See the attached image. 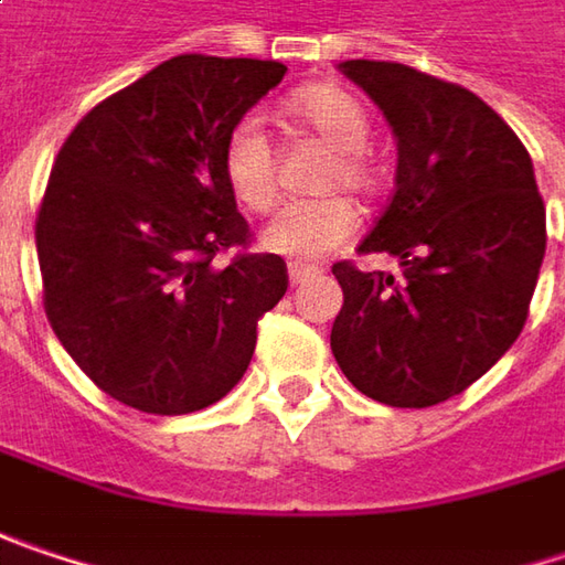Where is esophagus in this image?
<instances>
[{
	"label": "esophagus",
	"mask_w": 565,
	"mask_h": 565,
	"mask_svg": "<svg viewBox=\"0 0 565 565\" xmlns=\"http://www.w3.org/2000/svg\"><path fill=\"white\" fill-rule=\"evenodd\" d=\"M316 275H319V268H313V265H300V262H290V265H287V278H290V284L310 281Z\"/></svg>",
	"instance_id": "1"
}]
</instances>
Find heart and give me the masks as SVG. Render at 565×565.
I'll return each mask as SVG.
<instances>
[{
  "instance_id": "obj_1",
  "label": "heart",
  "mask_w": 565,
  "mask_h": 565,
  "mask_svg": "<svg viewBox=\"0 0 565 565\" xmlns=\"http://www.w3.org/2000/svg\"><path fill=\"white\" fill-rule=\"evenodd\" d=\"M297 115L303 117L316 134H322L332 147L335 159L326 172V188L345 184L351 191L371 188V162L364 147L371 140V120L364 115L361 102L335 85H313L303 88L294 102ZM223 179L230 191L249 207V211H268L278 194V175H275V147L258 115L239 117L223 143ZM358 230V211L349 198L329 194V198H310V201H287L262 230V246L278 252L287 258L313 262L322 258L342 243H349Z\"/></svg>"
}]
</instances>
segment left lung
Listing matches in <instances>:
<instances>
[{
    "label": "left lung",
    "mask_w": 565,
    "mask_h": 565,
    "mask_svg": "<svg viewBox=\"0 0 565 565\" xmlns=\"http://www.w3.org/2000/svg\"><path fill=\"white\" fill-rule=\"evenodd\" d=\"M339 70L396 137V191L358 252L383 271L332 268L345 303L332 354L364 396L425 409L463 393L524 329L547 249V211L531 156L480 95L403 63L345 60Z\"/></svg>",
    "instance_id": "8db88e82"
}]
</instances>
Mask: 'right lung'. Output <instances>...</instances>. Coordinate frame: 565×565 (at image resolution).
<instances>
[{"label": "right lung", "mask_w": 565, "mask_h": 565, "mask_svg": "<svg viewBox=\"0 0 565 565\" xmlns=\"http://www.w3.org/2000/svg\"><path fill=\"white\" fill-rule=\"evenodd\" d=\"M287 66L184 53L95 105L66 137L38 214L44 310L85 377L152 415L214 406L287 290L281 255L214 258L249 226L223 143Z\"/></svg>", "instance_id": "1"}]
</instances>
